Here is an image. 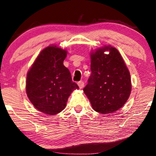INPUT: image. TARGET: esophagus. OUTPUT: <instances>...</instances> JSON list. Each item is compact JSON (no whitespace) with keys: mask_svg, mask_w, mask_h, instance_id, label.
<instances>
[{"mask_svg":"<svg viewBox=\"0 0 156 156\" xmlns=\"http://www.w3.org/2000/svg\"><path fill=\"white\" fill-rule=\"evenodd\" d=\"M78 86H79V88L80 89H82L84 87V82L81 80V81H79L78 83Z\"/></svg>","mask_w":156,"mask_h":156,"instance_id":"34e87169","label":"esophagus"}]
</instances>
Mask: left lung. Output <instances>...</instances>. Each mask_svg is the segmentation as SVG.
Masks as SVG:
<instances>
[{"instance_id":"left-lung-1","label":"left lung","mask_w":156,"mask_h":156,"mask_svg":"<svg viewBox=\"0 0 156 156\" xmlns=\"http://www.w3.org/2000/svg\"><path fill=\"white\" fill-rule=\"evenodd\" d=\"M109 53L105 54V52ZM91 75L83 88L93 109L111 113L123 107L131 92L129 70L120 53L111 45H104L90 53Z\"/></svg>"}]
</instances>
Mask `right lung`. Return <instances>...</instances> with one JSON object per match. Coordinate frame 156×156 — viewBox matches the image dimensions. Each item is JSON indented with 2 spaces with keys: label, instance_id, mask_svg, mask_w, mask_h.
<instances>
[{
  "label": "right lung",
  "instance_id": "add662e5",
  "mask_svg": "<svg viewBox=\"0 0 156 156\" xmlns=\"http://www.w3.org/2000/svg\"><path fill=\"white\" fill-rule=\"evenodd\" d=\"M67 51L51 45L41 52L27 73L26 93L36 109L55 115L66 108L70 93L78 89L63 65Z\"/></svg>",
  "mask_w": 156,
  "mask_h": 156
}]
</instances>
